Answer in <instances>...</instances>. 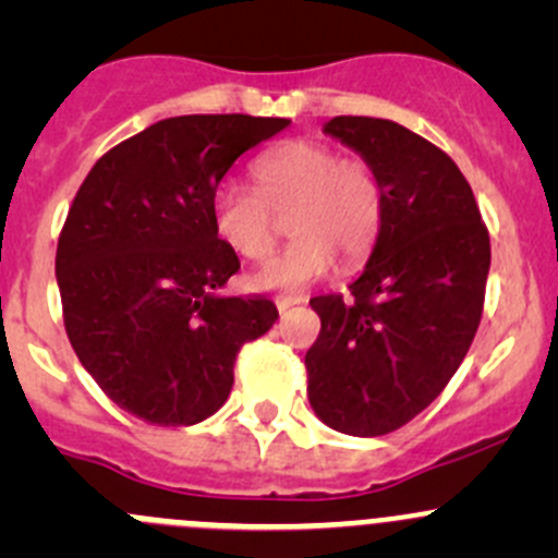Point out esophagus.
<instances>
[{"instance_id":"obj_1","label":"esophagus","mask_w":558,"mask_h":558,"mask_svg":"<svg viewBox=\"0 0 558 558\" xmlns=\"http://www.w3.org/2000/svg\"><path fill=\"white\" fill-rule=\"evenodd\" d=\"M302 302H305V300H302V296H280V300H278V311H280V315H283V313H289L291 307L302 305Z\"/></svg>"}]
</instances>
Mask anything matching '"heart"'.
<instances>
[{
  "mask_svg": "<svg viewBox=\"0 0 558 558\" xmlns=\"http://www.w3.org/2000/svg\"><path fill=\"white\" fill-rule=\"evenodd\" d=\"M253 189L218 185L213 227L221 243L245 262L272 253L280 221L294 243L251 278L262 291H300L335 267L364 262L386 223V185L362 156H342L320 140H291L251 165Z\"/></svg>",
  "mask_w": 558,
  "mask_h": 558,
  "instance_id": "obj_1",
  "label": "heart"
}]
</instances>
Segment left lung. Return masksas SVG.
Returning <instances> with one entry per match:
<instances>
[{
	"instance_id": "8db88e82",
	"label": "left lung",
	"mask_w": 558,
	"mask_h": 558,
	"mask_svg": "<svg viewBox=\"0 0 558 558\" xmlns=\"http://www.w3.org/2000/svg\"><path fill=\"white\" fill-rule=\"evenodd\" d=\"M326 134L380 172L386 223L342 294L313 296L320 335L307 397L342 435L378 437L429 408L464 362L486 300L488 229L446 150L386 118L337 116Z\"/></svg>"
}]
</instances>
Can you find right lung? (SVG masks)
Wrapping results in <instances>:
<instances>
[{
	"mask_svg": "<svg viewBox=\"0 0 558 558\" xmlns=\"http://www.w3.org/2000/svg\"><path fill=\"white\" fill-rule=\"evenodd\" d=\"M289 123L167 118L107 150L77 189L56 247L64 329L126 413L205 421L232 391L240 348L278 320L264 294H221L240 258L213 227V194L238 156Z\"/></svg>",
	"mask_w": 558,
	"mask_h": 558,
	"instance_id": "1",
	"label": "right lung"
}]
</instances>
